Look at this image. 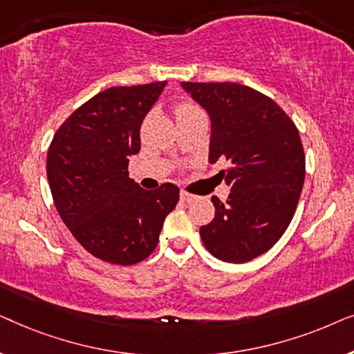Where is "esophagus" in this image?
Wrapping results in <instances>:
<instances>
[{"instance_id": "34e87169", "label": "esophagus", "mask_w": 354, "mask_h": 354, "mask_svg": "<svg viewBox=\"0 0 354 354\" xmlns=\"http://www.w3.org/2000/svg\"><path fill=\"white\" fill-rule=\"evenodd\" d=\"M180 200H182V201H185V203H188V201H192V200H193V195H192V193L185 192V190H182V192H180Z\"/></svg>"}]
</instances>
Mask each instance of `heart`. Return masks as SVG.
<instances>
[{
  "mask_svg": "<svg viewBox=\"0 0 354 354\" xmlns=\"http://www.w3.org/2000/svg\"><path fill=\"white\" fill-rule=\"evenodd\" d=\"M196 109H198L196 106H193L192 103H180V104H177L176 114H177V115H182V114L192 113V111H196Z\"/></svg>",
  "mask_w": 354,
  "mask_h": 354,
  "instance_id": "1",
  "label": "heart"
}]
</instances>
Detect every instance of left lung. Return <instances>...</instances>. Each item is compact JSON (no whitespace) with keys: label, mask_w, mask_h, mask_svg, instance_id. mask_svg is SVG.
Here are the masks:
<instances>
[{"label":"left lung","mask_w":354,"mask_h":354,"mask_svg":"<svg viewBox=\"0 0 354 354\" xmlns=\"http://www.w3.org/2000/svg\"><path fill=\"white\" fill-rule=\"evenodd\" d=\"M211 119L209 162L229 161L217 176L230 187L225 203L200 229L206 250L225 263H248L287 230L304 183V151L285 111L246 85L182 82Z\"/></svg>","instance_id":"left-lung-1"}]
</instances>
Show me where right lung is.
Listing matches in <instances>:
<instances>
[{
	"mask_svg": "<svg viewBox=\"0 0 354 354\" xmlns=\"http://www.w3.org/2000/svg\"><path fill=\"white\" fill-rule=\"evenodd\" d=\"M167 82L111 86L77 108L48 149L53 201L75 240L95 258L130 266L147 259L164 219L178 203V187L143 190L129 177L140 151V127Z\"/></svg>",
	"mask_w": 354,
	"mask_h": 354,
	"instance_id": "obj_1",
	"label": "right lung"
}]
</instances>
